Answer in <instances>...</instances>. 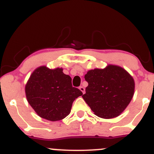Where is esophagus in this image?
<instances>
[{"label":"esophagus","mask_w":154,"mask_h":154,"mask_svg":"<svg viewBox=\"0 0 154 154\" xmlns=\"http://www.w3.org/2000/svg\"><path fill=\"white\" fill-rule=\"evenodd\" d=\"M79 89L82 91L83 94H84V93H85V88H84V86H80V87H79Z\"/></svg>","instance_id":"34e87169"}]
</instances>
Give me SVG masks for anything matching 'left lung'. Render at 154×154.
Segmentation results:
<instances>
[{
  "instance_id": "left-lung-1",
  "label": "left lung",
  "mask_w": 154,
  "mask_h": 154,
  "mask_svg": "<svg viewBox=\"0 0 154 154\" xmlns=\"http://www.w3.org/2000/svg\"><path fill=\"white\" fill-rule=\"evenodd\" d=\"M84 78L88 86L82 97L94 114L100 118L119 116L134 95V79L118 65H108L104 69L90 70Z\"/></svg>"
}]
</instances>
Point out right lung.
Listing matches in <instances>:
<instances>
[{"mask_svg":"<svg viewBox=\"0 0 154 154\" xmlns=\"http://www.w3.org/2000/svg\"><path fill=\"white\" fill-rule=\"evenodd\" d=\"M63 69H49L46 66L36 68L25 85L27 102L41 118L56 122L69 115L73 101L83 94L72 87L71 78Z\"/></svg>","mask_w":154,"mask_h":154,"instance_id":"right-lung-1","label":"right lung"}]
</instances>
